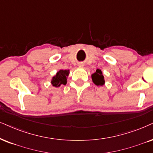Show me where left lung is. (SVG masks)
I'll return each instance as SVG.
<instances>
[{
  "instance_id": "left-lung-1",
  "label": "left lung",
  "mask_w": 153,
  "mask_h": 153,
  "mask_svg": "<svg viewBox=\"0 0 153 153\" xmlns=\"http://www.w3.org/2000/svg\"><path fill=\"white\" fill-rule=\"evenodd\" d=\"M92 81L96 85H102L104 83V76L102 75L101 70L97 69L96 72L92 75Z\"/></svg>"
}]
</instances>
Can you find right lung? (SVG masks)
Masks as SVG:
<instances>
[{
    "instance_id": "1",
    "label": "right lung",
    "mask_w": 153,
    "mask_h": 153,
    "mask_svg": "<svg viewBox=\"0 0 153 153\" xmlns=\"http://www.w3.org/2000/svg\"><path fill=\"white\" fill-rule=\"evenodd\" d=\"M69 74V71L60 70L55 76L53 77L51 80V84L54 87H59L61 84L65 85L67 82V77Z\"/></svg>"
}]
</instances>
